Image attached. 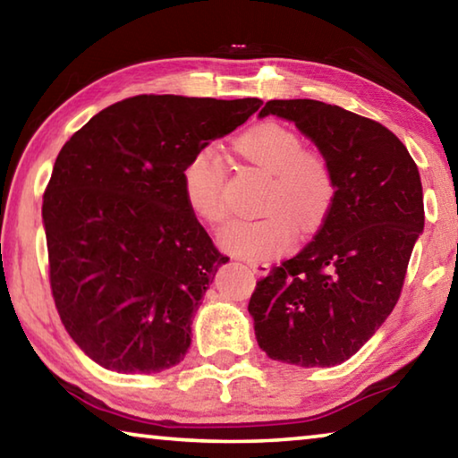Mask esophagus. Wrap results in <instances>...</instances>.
Returning a JSON list of instances; mask_svg holds the SVG:
<instances>
[{"instance_id": "esophagus-1", "label": "esophagus", "mask_w": 458, "mask_h": 458, "mask_svg": "<svg viewBox=\"0 0 458 458\" xmlns=\"http://www.w3.org/2000/svg\"><path fill=\"white\" fill-rule=\"evenodd\" d=\"M246 265H249L257 275H267L268 268H271V265H268L267 260H249Z\"/></svg>"}]
</instances>
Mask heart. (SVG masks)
Segmentation results:
<instances>
[{
	"instance_id": "obj_1",
	"label": "heart",
	"mask_w": 458,
	"mask_h": 458,
	"mask_svg": "<svg viewBox=\"0 0 458 458\" xmlns=\"http://www.w3.org/2000/svg\"><path fill=\"white\" fill-rule=\"evenodd\" d=\"M246 161L259 166L271 183L263 199L259 220H236L220 232V246L246 260L271 259L285 252L297 230L314 232L322 226L334 201V177L320 152L303 148L293 130L263 122L246 130L234 142ZM181 190L190 212L198 220L216 226L226 220L224 206V171L214 148H201L181 173Z\"/></svg>"
}]
</instances>
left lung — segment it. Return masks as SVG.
<instances>
[{
  "label": "left lung",
  "mask_w": 458,
  "mask_h": 458,
  "mask_svg": "<svg viewBox=\"0 0 458 458\" xmlns=\"http://www.w3.org/2000/svg\"><path fill=\"white\" fill-rule=\"evenodd\" d=\"M293 122L330 165L334 201L293 259L257 283L249 314L268 359L334 367L387 320L424 230L418 166L379 122L316 99H271L259 118Z\"/></svg>",
  "instance_id": "1"
}]
</instances>
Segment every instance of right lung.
Listing matches in <instances>:
<instances>
[{
	"label": "right lung",
	"mask_w": 458,
	"mask_h": 458,
	"mask_svg": "<svg viewBox=\"0 0 458 458\" xmlns=\"http://www.w3.org/2000/svg\"><path fill=\"white\" fill-rule=\"evenodd\" d=\"M260 106L136 96L61 148L42 201L50 287L69 336L98 365L147 375L183 360L193 311L230 259L187 208L181 173Z\"/></svg>",
	"instance_id": "obj_1"
}]
</instances>
